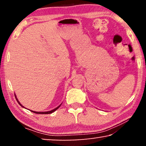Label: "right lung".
<instances>
[{
    "instance_id": "right-lung-1",
    "label": "right lung",
    "mask_w": 146,
    "mask_h": 146,
    "mask_svg": "<svg viewBox=\"0 0 146 146\" xmlns=\"http://www.w3.org/2000/svg\"><path fill=\"white\" fill-rule=\"evenodd\" d=\"M15 98H16V100H17V102H18V103L19 104V105H21L22 107H23V108H24V106L21 104V103L19 102V101L18 100V99H17V97H16V95H15ZM61 104L60 105V106H58L57 108H55L54 109V110H51V111H44V112H38V111H31V110H30L31 111H32V112H33V113H36V114H50V113H52L53 112H54V111H55L57 110V109H58L59 108V107H60V106H61Z\"/></svg>"
}]
</instances>
